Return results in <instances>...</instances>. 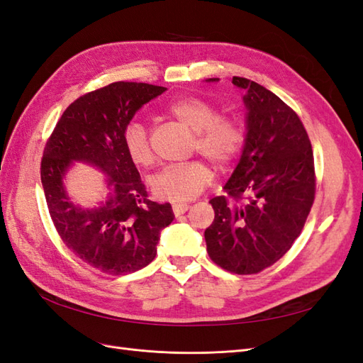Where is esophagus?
Returning a JSON list of instances; mask_svg holds the SVG:
<instances>
[{"label":"esophagus","mask_w":363,"mask_h":363,"mask_svg":"<svg viewBox=\"0 0 363 363\" xmlns=\"http://www.w3.org/2000/svg\"><path fill=\"white\" fill-rule=\"evenodd\" d=\"M188 208H189L188 203H174L172 204V212H174L175 216H179V215H183L184 212H188Z\"/></svg>","instance_id":"34e87169"}]
</instances>
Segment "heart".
Instances as JSON below:
<instances>
[{
    "label": "heart",
    "mask_w": 363,
    "mask_h": 363,
    "mask_svg": "<svg viewBox=\"0 0 363 363\" xmlns=\"http://www.w3.org/2000/svg\"><path fill=\"white\" fill-rule=\"evenodd\" d=\"M167 113L194 131L192 151L200 152L218 169H227L238 160L245 147V130L240 121L218 115L216 107L204 98L189 95L171 101ZM128 159L136 167H148L152 160L148 130L140 121H130L123 133ZM212 180V171L201 160H189L162 168L150 180L157 199L186 201L200 195Z\"/></svg>",
    "instance_id": "obj_1"
}]
</instances>
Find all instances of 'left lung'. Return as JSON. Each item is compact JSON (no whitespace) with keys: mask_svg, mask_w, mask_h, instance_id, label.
Here are the masks:
<instances>
[{"mask_svg":"<svg viewBox=\"0 0 363 363\" xmlns=\"http://www.w3.org/2000/svg\"><path fill=\"white\" fill-rule=\"evenodd\" d=\"M247 139L224 195L212 199L206 228L208 257L223 269L248 276L274 265L291 250L315 200L316 175L307 131L280 98L242 77Z\"/></svg>","mask_w":363,"mask_h":363,"instance_id":"obj_1","label":"left lung"}]
</instances>
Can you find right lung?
<instances>
[{
	"label": "right lung",
	"instance_id": "1",
	"mask_svg": "<svg viewBox=\"0 0 363 363\" xmlns=\"http://www.w3.org/2000/svg\"><path fill=\"white\" fill-rule=\"evenodd\" d=\"M164 91L115 82L87 92L67 107L43 148L40 180L54 227L77 257L111 276H125L155 260L160 230L174 219L169 203L148 200L123 140L138 108ZM74 160L92 162L108 175L111 194L95 209L74 206L62 189L61 179Z\"/></svg>",
	"mask_w": 363,
	"mask_h": 363
}]
</instances>
